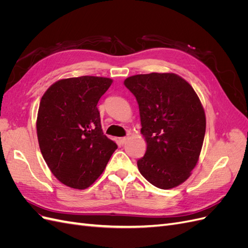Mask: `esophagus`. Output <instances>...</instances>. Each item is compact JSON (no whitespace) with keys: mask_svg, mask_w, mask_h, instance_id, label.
<instances>
[{"mask_svg":"<svg viewBox=\"0 0 248 248\" xmlns=\"http://www.w3.org/2000/svg\"><path fill=\"white\" fill-rule=\"evenodd\" d=\"M129 140V138L128 137H124V138H121V139H120V141H121V144H126V142H127V140Z\"/></svg>","mask_w":248,"mask_h":248,"instance_id":"esophagus-1","label":"esophagus"}]
</instances>
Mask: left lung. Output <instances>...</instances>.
<instances>
[{
	"instance_id": "obj_1",
	"label": "left lung",
	"mask_w": 248,
	"mask_h": 248,
	"mask_svg": "<svg viewBox=\"0 0 248 248\" xmlns=\"http://www.w3.org/2000/svg\"><path fill=\"white\" fill-rule=\"evenodd\" d=\"M124 85L139 103L147 142L140 172L160 189L179 186L196 168L204 142L206 116L199 96L175 73L137 74Z\"/></svg>"
}]
</instances>
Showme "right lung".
I'll list each match as a JSON object with an SVG mask.
<instances>
[{"mask_svg":"<svg viewBox=\"0 0 248 248\" xmlns=\"http://www.w3.org/2000/svg\"><path fill=\"white\" fill-rule=\"evenodd\" d=\"M111 82L89 76L63 78L41 98L36 121L40 151L52 175L71 188L92 185L118 148L103 134L97 108Z\"/></svg>","mask_w":248,"mask_h":248,"instance_id":"right-lung-1","label":"right lung"}]
</instances>
